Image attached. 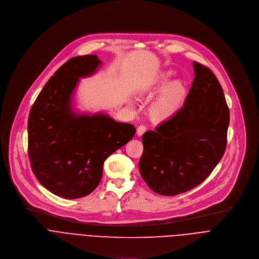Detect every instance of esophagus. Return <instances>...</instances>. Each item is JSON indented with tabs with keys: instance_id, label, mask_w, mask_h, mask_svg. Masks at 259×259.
Returning a JSON list of instances; mask_svg holds the SVG:
<instances>
[{
	"instance_id": "obj_1",
	"label": "esophagus",
	"mask_w": 259,
	"mask_h": 259,
	"mask_svg": "<svg viewBox=\"0 0 259 259\" xmlns=\"http://www.w3.org/2000/svg\"><path fill=\"white\" fill-rule=\"evenodd\" d=\"M147 131V127L145 125H140L138 128H137V135L139 137H141L145 132Z\"/></svg>"
}]
</instances>
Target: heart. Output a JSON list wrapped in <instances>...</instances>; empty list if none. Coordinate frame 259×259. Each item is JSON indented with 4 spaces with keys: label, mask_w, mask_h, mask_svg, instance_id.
Instances as JSON below:
<instances>
[{
    "label": "heart",
    "mask_w": 259,
    "mask_h": 259,
    "mask_svg": "<svg viewBox=\"0 0 259 259\" xmlns=\"http://www.w3.org/2000/svg\"><path fill=\"white\" fill-rule=\"evenodd\" d=\"M172 75L170 71L161 72L155 81L153 87L154 92H157L160 89L161 91L153 100L148 109V115L153 122L168 120L184 105L188 94L187 87L182 80H172L168 84L167 82L171 79Z\"/></svg>",
    "instance_id": "1"
}]
</instances>
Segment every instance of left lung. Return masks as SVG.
Wrapping results in <instances>:
<instances>
[{
	"instance_id": "1",
	"label": "left lung",
	"mask_w": 259,
	"mask_h": 259,
	"mask_svg": "<svg viewBox=\"0 0 259 259\" xmlns=\"http://www.w3.org/2000/svg\"><path fill=\"white\" fill-rule=\"evenodd\" d=\"M193 66L195 77L183 108L142 138L140 174L152 191L163 196L200 185L227 147L230 110L223 88L208 67L198 62Z\"/></svg>"
}]
</instances>
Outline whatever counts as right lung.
<instances>
[{
  "label": "right lung",
  "instance_id": "1",
  "mask_svg": "<svg viewBox=\"0 0 259 259\" xmlns=\"http://www.w3.org/2000/svg\"><path fill=\"white\" fill-rule=\"evenodd\" d=\"M96 55L65 62L45 84L28 116V157L37 181L65 199L91 194L109 155L133 139V124L104 113L76 114L72 95L80 77L96 72Z\"/></svg>",
  "mask_w": 259,
  "mask_h": 259
}]
</instances>
